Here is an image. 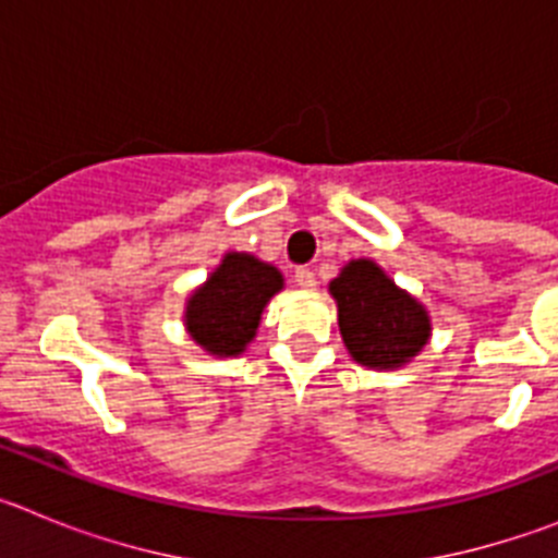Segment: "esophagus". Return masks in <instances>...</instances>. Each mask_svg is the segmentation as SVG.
<instances>
[{
	"label": "esophagus",
	"mask_w": 558,
	"mask_h": 558,
	"mask_svg": "<svg viewBox=\"0 0 558 558\" xmlns=\"http://www.w3.org/2000/svg\"><path fill=\"white\" fill-rule=\"evenodd\" d=\"M293 279H295V284H299V288H304V290L315 288V274L310 268H295Z\"/></svg>",
	"instance_id": "esophagus-1"
}]
</instances>
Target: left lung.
<instances>
[{
  "label": "left lung",
  "instance_id": "8db88e82",
  "mask_svg": "<svg viewBox=\"0 0 558 558\" xmlns=\"http://www.w3.org/2000/svg\"><path fill=\"white\" fill-rule=\"evenodd\" d=\"M343 343L368 368H397L430 338L425 307L388 279L368 259L349 263L332 279Z\"/></svg>",
  "mask_w": 558,
  "mask_h": 558
}]
</instances>
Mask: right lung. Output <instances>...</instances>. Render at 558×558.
<instances>
[{
  "label": "right lung",
  "mask_w": 558,
  "mask_h": 558,
  "mask_svg": "<svg viewBox=\"0 0 558 558\" xmlns=\"http://www.w3.org/2000/svg\"><path fill=\"white\" fill-rule=\"evenodd\" d=\"M282 288V274L251 254H226L209 282L195 290L186 304V329L206 352L229 357L240 354L270 295Z\"/></svg>",
  "instance_id": "1"
}]
</instances>
